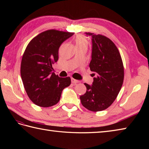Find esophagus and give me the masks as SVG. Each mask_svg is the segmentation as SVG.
I'll use <instances>...</instances> for the list:
<instances>
[{"instance_id": "34e87169", "label": "esophagus", "mask_w": 149, "mask_h": 149, "mask_svg": "<svg viewBox=\"0 0 149 149\" xmlns=\"http://www.w3.org/2000/svg\"><path fill=\"white\" fill-rule=\"evenodd\" d=\"M71 81H72V83L73 84H76V83H79V81L78 80L75 79H74V78H72V79H71Z\"/></svg>"}]
</instances>
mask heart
<instances>
[{"instance_id":"b5f03b06","label":"heart","mask_w":149,"mask_h":149,"mask_svg":"<svg viewBox=\"0 0 149 149\" xmlns=\"http://www.w3.org/2000/svg\"><path fill=\"white\" fill-rule=\"evenodd\" d=\"M75 45L77 46H80V45H88V40L83 35H77L75 38Z\"/></svg>"}]
</instances>
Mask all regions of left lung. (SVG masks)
<instances>
[{
	"label": "left lung",
	"instance_id": "1",
	"mask_svg": "<svg viewBox=\"0 0 149 149\" xmlns=\"http://www.w3.org/2000/svg\"><path fill=\"white\" fill-rule=\"evenodd\" d=\"M91 36L92 50L90 68L94 74L92 85L84 83L86 91L80 97L81 104L91 111H100L109 107L121 89L124 70L118 49L108 38L85 33Z\"/></svg>",
	"mask_w": 149,
	"mask_h": 149
}]
</instances>
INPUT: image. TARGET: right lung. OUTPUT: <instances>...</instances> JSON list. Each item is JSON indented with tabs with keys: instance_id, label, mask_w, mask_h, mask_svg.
Instances as JSON below:
<instances>
[{
	"instance_id": "obj_1",
	"label": "right lung",
	"mask_w": 149,
	"mask_h": 149,
	"mask_svg": "<svg viewBox=\"0 0 149 149\" xmlns=\"http://www.w3.org/2000/svg\"><path fill=\"white\" fill-rule=\"evenodd\" d=\"M74 33L55 29L39 34L31 41L22 56L20 74L28 97L36 105H55L63 90L71 84L69 77L62 78L52 72V64L58 60L59 47Z\"/></svg>"
}]
</instances>
